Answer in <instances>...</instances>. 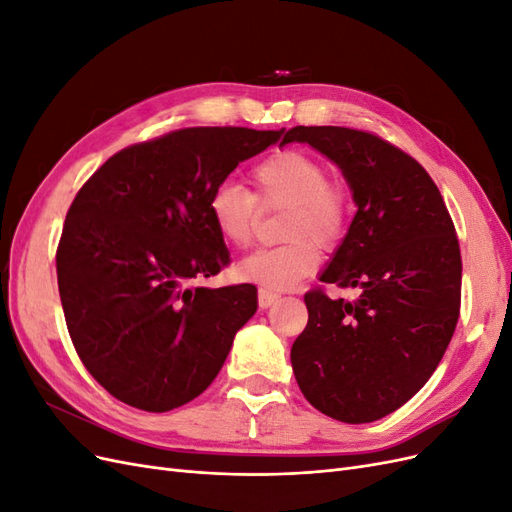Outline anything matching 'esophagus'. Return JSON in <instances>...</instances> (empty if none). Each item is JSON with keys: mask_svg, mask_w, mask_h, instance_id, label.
Instances as JSON below:
<instances>
[{"mask_svg": "<svg viewBox=\"0 0 512 512\" xmlns=\"http://www.w3.org/2000/svg\"><path fill=\"white\" fill-rule=\"evenodd\" d=\"M277 299H280V294L273 292V290H267V288H258V303L262 309L271 307Z\"/></svg>", "mask_w": 512, "mask_h": 512, "instance_id": "34e87169", "label": "esophagus"}]
</instances>
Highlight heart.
<instances>
[{
  "mask_svg": "<svg viewBox=\"0 0 512 512\" xmlns=\"http://www.w3.org/2000/svg\"><path fill=\"white\" fill-rule=\"evenodd\" d=\"M254 192L239 183H220L209 198V218L218 235L245 250L256 239L262 209L280 211L282 245L258 250L241 260V280L267 290H288L320 265V246L333 252L344 243L354 203L348 183L329 177V168L314 153L282 149L252 170Z\"/></svg>",
  "mask_w": 512,
  "mask_h": 512,
  "instance_id": "1",
  "label": "heart"
}]
</instances>
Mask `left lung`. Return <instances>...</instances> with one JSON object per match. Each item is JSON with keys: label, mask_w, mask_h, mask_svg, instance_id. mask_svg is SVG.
Segmentation results:
<instances>
[{"label": "left lung", "mask_w": 512, "mask_h": 512, "mask_svg": "<svg viewBox=\"0 0 512 512\" xmlns=\"http://www.w3.org/2000/svg\"><path fill=\"white\" fill-rule=\"evenodd\" d=\"M344 170L359 207L320 282L359 290L305 294L307 327L290 361L305 399L342 423H371L423 389L455 333L461 252L427 170L378 134L339 126L290 128Z\"/></svg>", "instance_id": "left-lung-1"}]
</instances>
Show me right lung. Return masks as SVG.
Returning <instances> with one entry per match:
<instances>
[{
  "instance_id": "obj_1",
  "label": "right lung",
  "mask_w": 512,
  "mask_h": 512,
  "mask_svg": "<svg viewBox=\"0 0 512 512\" xmlns=\"http://www.w3.org/2000/svg\"><path fill=\"white\" fill-rule=\"evenodd\" d=\"M284 130L181 128L117 151L68 209L57 284L91 376L147 412L188 404L218 376L256 312V286H194L230 256L211 192Z\"/></svg>"
}]
</instances>
